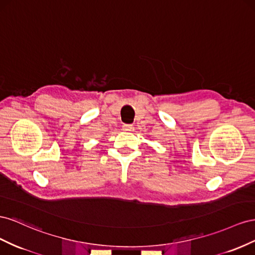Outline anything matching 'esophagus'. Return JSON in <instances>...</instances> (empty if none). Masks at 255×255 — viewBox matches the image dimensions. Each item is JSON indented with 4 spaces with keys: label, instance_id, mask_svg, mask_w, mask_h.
I'll list each match as a JSON object with an SVG mask.
<instances>
[{
    "label": "esophagus",
    "instance_id": "34e87169",
    "mask_svg": "<svg viewBox=\"0 0 255 255\" xmlns=\"http://www.w3.org/2000/svg\"><path fill=\"white\" fill-rule=\"evenodd\" d=\"M124 131H132L133 126L132 125H123Z\"/></svg>",
    "mask_w": 255,
    "mask_h": 255
}]
</instances>
